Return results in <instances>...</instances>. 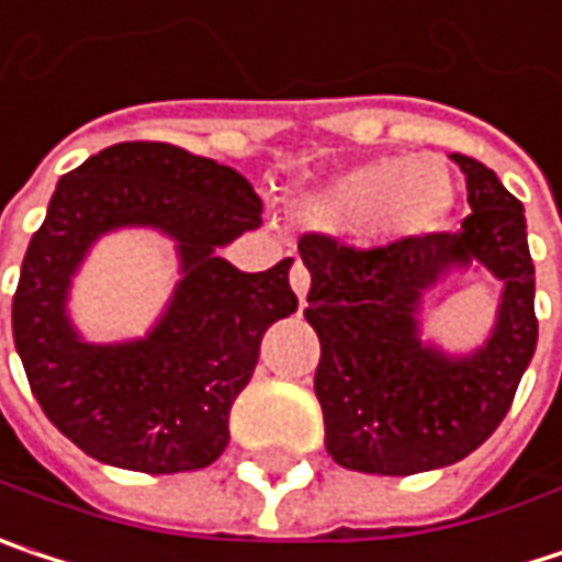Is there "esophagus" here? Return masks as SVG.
I'll return each mask as SVG.
<instances>
[{
	"instance_id": "esophagus-1",
	"label": "esophagus",
	"mask_w": 562,
	"mask_h": 562,
	"mask_svg": "<svg viewBox=\"0 0 562 562\" xmlns=\"http://www.w3.org/2000/svg\"><path fill=\"white\" fill-rule=\"evenodd\" d=\"M289 285H292V292L299 295V302H305V295H308V285H312V277H308V270L295 260L292 263V273H289Z\"/></svg>"
}]
</instances>
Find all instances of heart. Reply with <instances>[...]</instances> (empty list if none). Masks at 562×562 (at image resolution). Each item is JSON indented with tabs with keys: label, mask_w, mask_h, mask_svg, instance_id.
Listing matches in <instances>:
<instances>
[{
	"label": "heart",
	"mask_w": 562,
	"mask_h": 562,
	"mask_svg": "<svg viewBox=\"0 0 562 562\" xmlns=\"http://www.w3.org/2000/svg\"><path fill=\"white\" fill-rule=\"evenodd\" d=\"M453 202L457 182L440 157H380L295 192L292 215L363 244H398L440 228Z\"/></svg>",
	"instance_id": "heart-1"
}]
</instances>
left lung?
I'll list each match as a JSON object with an SVG mask.
<instances>
[{
	"label": "left lung",
	"instance_id": "obj_1",
	"mask_svg": "<svg viewBox=\"0 0 562 562\" xmlns=\"http://www.w3.org/2000/svg\"><path fill=\"white\" fill-rule=\"evenodd\" d=\"M473 215L453 234L353 250L325 234L299 240L312 273L305 318L322 340L315 395L325 447L344 470L412 476L470 457L512 408L537 347L535 263L521 202L485 164L450 154ZM503 282L496 325L470 355L420 337V302L457 269Z\"/></svg>",
	"mask_w": 562,
	"mask_h": 562
}]
</instances>
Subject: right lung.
<instances>
[{"label":"right lung","instance_id":"obj_1","mask_svg":"<svg viewBox=\"0 0 562 562\" xmlns=\"http://www.w3.org/2000/svg\"><path fill=\"white\" fill-rule=\"evenodd\" d=\"M122 227L170 236L180 282L144 338L95 345L69 318V289L91 244ZM250 228H260L254 186L173 144H112L60 177L27 244L12 334L34 398L82 453L157 476L222 457L263 334L299 308L292 260L240 273L218 257Z\"/></svg>","mask_w":562,"mask_h":562}]
</instances>
